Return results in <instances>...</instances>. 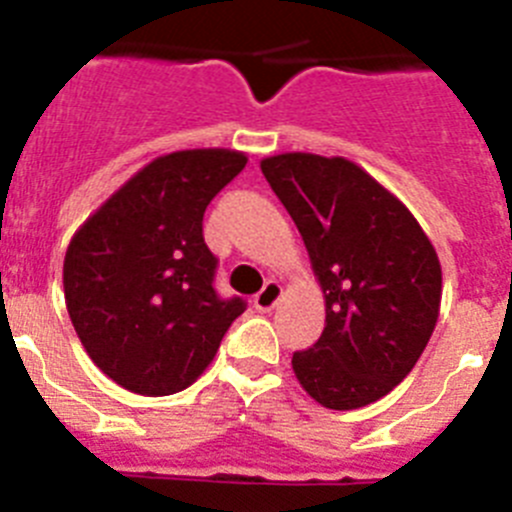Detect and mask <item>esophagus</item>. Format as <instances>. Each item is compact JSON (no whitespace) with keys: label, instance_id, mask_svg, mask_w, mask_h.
Here are the masks:
<instances>
[{"label":"esophagus","instance_id":"obj_1","mask_svg":"<svg viewBox=\"0 0 512 512\" xmlns=\"http://www.w3.org/2000/svg\"><path fill=\"white\" fill-rule=\"evenodd\" d=\"M279 299H281L279 281H266L264 289L253 297V307L259 309V312H269V309H274L276 304H279Z\"/></svg>","mask_w":512,"mask_h":512}]
</instances>
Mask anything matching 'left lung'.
Returning <instances> with one entry per match:
<instances>
[{
    "label": "left lung",
    "mask_w": 512,
    "mask_h": 512,
    "mask_svg": "<svg viewBox=\"0 0 512 512\" xmlns=\"http://www.w3.org/2000/svg\"><path fill=\"white\" fill-rule=\"evenodd\" d=\"M261 172L297 223L325 294V330L292 355L335 411L391 393L424 353L442 302L439 256L409 208L345 157L287 152Z\"/></svg>",
    "instance_id": "obj_1"
}]
</instances>
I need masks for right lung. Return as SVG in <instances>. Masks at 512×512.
I'll use <instances>...</instances> for the list:
<instances>
[{"label": "right lung", "instance_id": "right-lung-1", "mask_svg": "<svg viewBox=\"0 0 512 512\" xmlns=\"http://www.w3.org/2000/svg\"><path fill=\"white\" fill-rule=\"evenodd\" d=\"M246 167L231 149H185L149 162L70 241V322L93 363L126 391L170 396L198 381L243 314L213 287L203 238L210 200Z\"/></svg>", "mask_w": 512, "mask_h": 512}]
</instances>
